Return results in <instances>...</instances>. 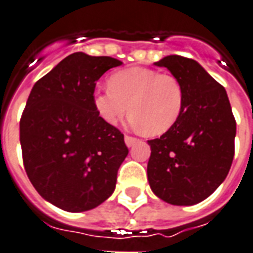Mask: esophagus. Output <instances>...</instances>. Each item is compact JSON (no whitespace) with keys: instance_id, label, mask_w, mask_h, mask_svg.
Returning <instances> with one entry per match:
<instances>
[{"instance_id":"34e87169","label":"esophagus","mask_w":253,"mask_h":253,"mask_svg":"<svg viewBox=\"0 0 253 253\" xmlns=\"http://www.w3.org/2000/svg\"><path fill=\"white\" fill-rule=\"evenodd\" d=\"M125 144L128 145V147H132L133 144H136L139 140L136 139V137H132V136H125Z\"/></svg>"}]
</instances>
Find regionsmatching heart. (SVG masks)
<instances>
[{"mask_svg": "<svg viewBox=\"0 0 253 253\" xmlns=\"http://www.w3.org/2000/svg\"><path fill=\"white\" fill-rule=\"evenodd\" d=\"M109 90L94 93V106L108 124H117L128 113L130 125L145 134L167 132L178 121L185 105V90L171 74L130 67L110 75Z\"/></svg>", "mask_w": 253, "mask_h": 253, "instance_id": "heart-1", "label": "heart"}]
</instances>
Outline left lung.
I'll use <instances>...</instances> for the list:
<instances>
[{"label": "left lung", "mask_w": 253, "mask_h": 253, "mask_svg": "<svg viewBox=\"0 0 253 253\" xmlns=\"http://www.w3.org/2000/svg\"><path fill=\"white\" fill-rule=\"evenodd\" d=\"M155 66L179 79L185 105L166 133L148 140V182L160 200L190 206L213 194L229 172L236 121L225 88L198 62L169 55Z\"/></svg>", "instance_id": "obj_1"}]
</instances>
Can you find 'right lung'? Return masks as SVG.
I'll return each mask as SVG.
<instances>
[{
    "label": "right lung",
    "mask_w": 253,
    "mask_h": 253,
    "mask_svg": "<svg viewBox=\"0 0 253 253\" xmlns=\"http://www.w3.org/2000/svg\"><path fill=\"white\" fill-rule=\"evenodd\" d=\"M123 62L68 55L31 90L20 120L23 162L44 200L71 213L94 209L113 194L128 155L124 134L94 106L95 82Z\"/></svg>",
    "instance_id": "add662e5"
}]
</instances>
